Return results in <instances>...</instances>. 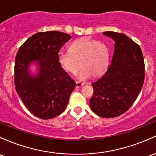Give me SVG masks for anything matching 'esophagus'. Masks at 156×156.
Returning a JSON list of instances; mask_svg holds the SVG:
<instances>
[{"label": "esophagus", "instance_id": "1", "mask_svg": "<svg viewBox=\"0 0 156 156\" xmlns=\"http://www.w3.org/2000/svg\"><path fill=\"white\" fill-rule=\"evenodd\" d=\"M83 85V83H81V82L80 81H76V87L77 88H80V87H81Z\"/></svg>", "mask_w": 156, "mask_h": 156}]
</instances>
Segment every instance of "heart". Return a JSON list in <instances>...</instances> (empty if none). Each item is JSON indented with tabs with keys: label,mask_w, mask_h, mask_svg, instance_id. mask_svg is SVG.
Masks as SVG:
<instances>
[{
	"label": "heart",
	"mask_w": 156,
	"mask_h": 156,
	"mask_svg": "<svg viewBox=\"0 0 156 156\" xmlns=\"http://www.w3.org/2000/svg\"><path fill=\"white\" fill-rule=\"evenodd\" d=\"M69 52L61 51L58 61L61 67L72 75L78 73V79L86 81L104 74L109 63V49L101 41L81 38L70 46Z\"/></svg>",
	"instance_id": "b5f03b06"
}]
</instances>
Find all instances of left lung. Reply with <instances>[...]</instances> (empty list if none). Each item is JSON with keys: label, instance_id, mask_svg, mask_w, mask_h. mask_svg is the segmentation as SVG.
I'll use <instances>...</instances> for the list:
<instances>
[{"label": "left lung", "instance_id": "left-lung-1", "mask_svg": "<svg viewBox=\"0 0 156 156\" xmlns=\"http://www.w3.org/2000/svg\"><path fill=\"white\" fill-rule=\"evenodd\" d=\"M115 41L114 53L106 73L92 83L90 108L102 118L126 112L141 92L144 81V61L139 45L119 32H103Z\"/></svg>", "mask_w": 156, "mask_h": 156}]
</instances>
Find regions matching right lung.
I'll return each mask as SVG.
<instances>
[{
	"label": "right lung",
	"instance_id": "1",
	"mask_svg": "<svg viewBox=\"0 0 156 156\" xmlns=\"http://www.w3.org/2000/svg\"><path fill=\"white\" fill-rule=\"evenodd\" d=\"M71 38L58 31L37 32L19 48L15 61V86L23 103L32 114L50 119L62 113L69 101L75 82L61 67L58 52ZM32 62L39 66L36 76L28 67Z\"/></svg>",
	"mask_w": 156,
	"mask_h": 156
}]
</instances>
